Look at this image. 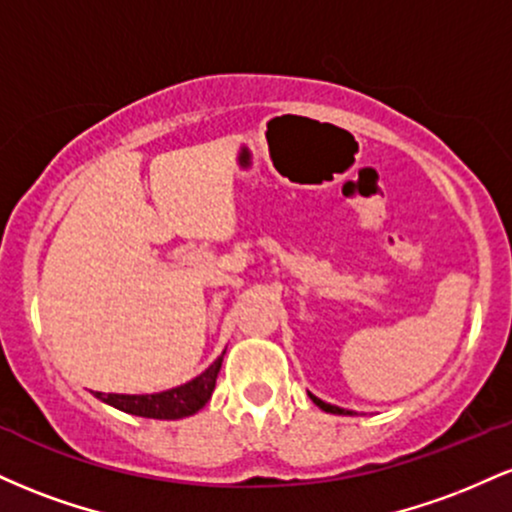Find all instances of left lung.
<instances>
[{
    "instance_id": "left-lung-1",
    "label": "left lung",
    "mask_w": 512,
    "mask_h": 512,
    "mask_svg": "<svg viewBox=\"0 0 512 512\" xmlns=\"http://www.w3.org/2000/svg\"><path fill=\"white\" fill-rule=\"evenodd\" d=\"M308 397L313 399V402L317 404V407H320L322 411H327V414H351L349 409H342V407H334V404H327V402H322L320 397H315L313 392H308Z\"/></svg>"
}]
</instances>
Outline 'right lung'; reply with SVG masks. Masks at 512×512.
I'll return each instance as SVG.
<instances>
[{
    "label": "right lung",
    "instance_id": "obj_1",
    "mask_svg": "<svg viewBox=\"0 0 512 512\" xmlns=\"http://www.w3.org/2000/svg\"><path fill=\"white\" fill-rule=\"evenodd\" d=\"M223 354H226V351H223ZM223 354L216 358L204 373H199L197 378H192L190 383L185 385L154 392V395H103V392H96V397L101 399V402L110 404V407L125 411V414L144 416V419H185V416L197 414V411L211 399V392H214L216 387V378H219Z\"/></svg>",
    "mask_w": 512,
    "mask_h": 512
}]
</instances>
